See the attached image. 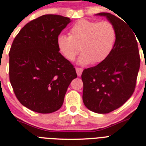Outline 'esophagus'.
Segmentation results:
<instances>
[{"label":"esophagus","mask_w":146,"mask_h":146,"mask_svg":"<svg viewBox=\"0 0 146 146\" xmlns=\"http://www.w3.org/2000/svg\"><path fill=\"white\" fill-rule=\"evenodd\" d=\"M76 73H77L78 76H81L82 72H83V69L82 68H76Z\"/></svg>","instance_id":"esophagus-1"}]
</instances>
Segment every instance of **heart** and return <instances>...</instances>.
Wrapping results in <instances>:
<instances>
[{
  "label": "heart",
  "instance_id": "b5f03b06",
  "mask_svg": "<svg viewBox=\"0 0 146 146\" xmlns=\"http://www.w3.org/2000/svg\"><path fill=\"white\" fill-rule=\"evenodd\" d=\"M116 35L115 27L111 21L97 22L82 19L71 27L69 36L59 35L57 45L60 53L69 61L74 60L80 51V64L90 62L96 64L106 60L111 54Z\"/></svg>",
  "mask_w": 146,
  "mask_h": 146
}]
</instances>
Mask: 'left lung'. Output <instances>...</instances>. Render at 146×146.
I'll return each instance as SVG.
<instances>
[{"instance_id": "8db88e82", "label": "left lung", "mask_w": 146, "mask_h": 146, "mask_svg": "<svg viewBox=\"0 0 146 146\" xmlns=\"http://www.w3.org/2000/svg\"><path fill=\"white\" fill-rule=\"evenodd\" d=\"M96 15L106 16L115 25L116 40L106 60L83 70V100L90 111L104 114L121 107L133 95L141 58L132 28L108 13Z\"/></svg>"}]
</instances>
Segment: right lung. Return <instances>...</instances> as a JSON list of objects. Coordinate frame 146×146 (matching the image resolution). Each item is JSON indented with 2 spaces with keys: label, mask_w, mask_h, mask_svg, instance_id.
Wrapping results in <instances>:
<instances>
[{
  "label": "right lung",
  "mask_w": 146,
  "mask_h": 146,
  "mask_svg": "<svg viewBox=\"0 0 146 146\" xmlns=\"http://www.w3.org/2000/svg\"><path fill=\"white\" fill-rule=\"evenodd\" d=\"M67 17L43 15L30 21L14 38L9 52V78L15 96L28 109L50 113L60 108L76 69L57 45Z\"/></svg>",
  "instance_id": "1"
}]
</instances>
